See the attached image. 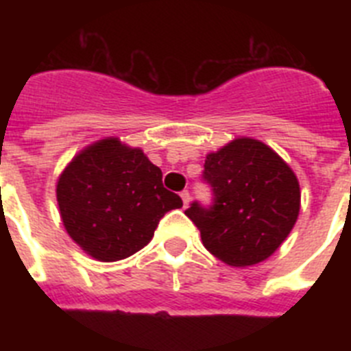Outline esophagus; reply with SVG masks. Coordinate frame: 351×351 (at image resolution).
<instances>
[{
	"mask_svg": "<svg viewBox=\"0 0 351 351\" xmlns=\"http://www.w3.org/2000/svg\"><path fill=\"white\" fill-rule=\"evenodd\" d=\"M181 198H182V204H184V207H188V204H190V200H191L190 191H188V190L181 191Z\"/></svg>",
	"mask_w": 351,
	"mask_h": 351,
	"instance_id": "1",
	"label": "esophagus"
}]
</instances>
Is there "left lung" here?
<instances>
[{
	"mask_svg": "<svg viewBox=\"0 0 351 351\" xmlns=\"http://www.w3.org/2000/svg\"><path fill=\"white\" fill-rule=\"evenodd\" d=\"M202 179L213 190V204L193 202L184 214L200 230L206 250L228 265L263 262L295 225L299 181L263 142L235 138L207 154Z\"/></svg>",
	"mask_w": 351,
	"mask_h": 351,
	"instance_id": "1",
	"label": "left lung"
}]
</instances>
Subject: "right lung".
<instances>
[{
	"mask_svg": "<svg viewBox=\"0 0 351 351\" xmlns=\"http://www.w3.org/2000/svg\"><path fill=\"white\" fill-rule=\"evenodd\" d=\"M56 197L68 235L100 262L137 253L153 239L160 219L182 207L142 149L114 137L95 142L68 163Z\"/></svg>",
	"mask_w": 351,
	"mask_h": 351,
	"instance_id": "add662e5",
	"label": "right lung"
}]
</instances>
